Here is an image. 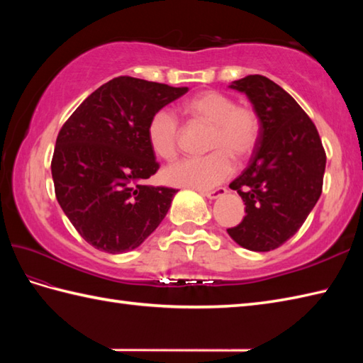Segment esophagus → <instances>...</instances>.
Masks as SVG:
<instances>
[{"instance_id": "esophagus-1", "label": "esophagus", "mask_w": 363, "mask_h": 363, "mask_svg": "<svg viewBox=\"0 0 363 363\" xmlns=\"http://www.w3.org/2000/svg\"><path fill=\"white\" fill-rule=\"evenodd\" d=\"M226 194H228V190L225 187H218V189L211 190V191H201V195L206 196V198H209V199H217L220 196H225Z\"/></svg>"}]
</instances>
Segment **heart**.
Masks as SVG:
<instances>
[{
  "mask_svg": "<svg viewBox=\"0 0 363 363\" xmlns=\"http://www.w3.org/2000/svg\"><path fill=\"white\" fill-rule=\"evenodd\" d=\"M184 112L191 120L211 125L204 157H187L165 169V181L172 186L207 190L218 186L233 173V159L242 162L256 150L260 137L257 113L248 106L235 104L234 98L217 90H206L184 103ZM148 142L159 157L173 160L179 143V123L168 111L152 115L148 129Z\"/></svg>",
  "mask_w": 363,
  "mask_h": 363,
  "instance_id": "obj_1",
  "label": "heart"
}]
</instances>
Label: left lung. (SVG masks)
Instances as JSON below:
<instances>
[{"label":"left lung","instance_id":"8db88e82","mask_svg":"<svg viewBox=\"0 0 363 363\" xmlns=\"http://www.w3.org/2000/svg\"><path fill=\"white\" fill-rule=\"evenodd\" d=\"M229 87L248 96L260 137L250 165L229 184L246 215L228 234L250 251H272L298 233L317 204L326 152L312 120L276 82L250 74Z\"/></svg>","mask_w":363,"mask_h":363}]
</instances>
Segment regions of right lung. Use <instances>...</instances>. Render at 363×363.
Wrapping results in <instances>:
<instances>
[{
    "label": "right lung",
    "instance_id": "add662e5",
    "mask_svg": "<svg viewBox=\"0 0 363 363\" xmlns=\"http://www.w3.org/2000/svg\"><path fill=\"white\" fill-rule=\"evenodd\" d=\"M189 87L118 76L87 96L59 130L51 160L57 203L94 248L121 254L148 238L174 189L145 186L159 169L148 123Z\"/></svg>",
    "mask_w": 363,
    "mask_h": 363
}]
</instances>
